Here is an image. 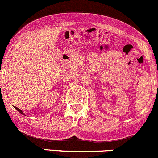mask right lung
Here are the masks:
<instances>
[{
	"label": "right lung",
	"instance_id": "obj_1",
	"mask_svg": "<svg viewBox=\"0 0 158 158\" xmlns=\"http://www.w3.org/2000/svg\"><path fill=\"white\" fill-rule=\"evenodd\" d=\"M15 108L16 109H17V110H18V112H19L20 113V114H23V112H22V111L21 110H20V109H18V108H17V107H15Z\"/></svg>",
	"mask_w": 158,
	"mask_h": 158
}]
</instances>
